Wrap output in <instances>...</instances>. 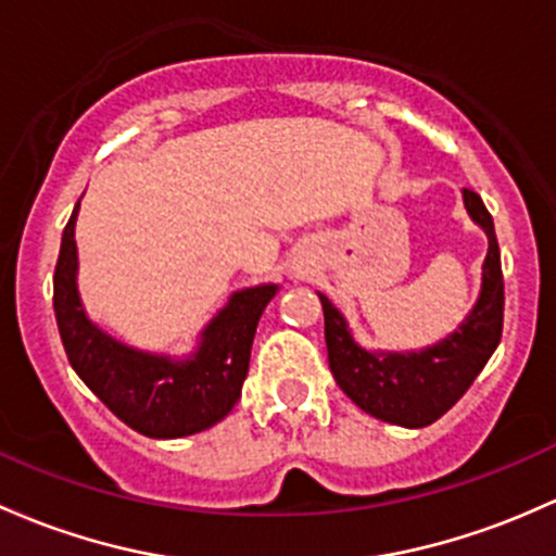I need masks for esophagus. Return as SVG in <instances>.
Masks as SVG:
<instances>
[{
	"label": "esophagus",
	"instance_id": "1",
	"mask_svg": "<svg viewBox=\"0 0 556 556\" xmlns=\"http://www.w3.org/2000/svg\"><path fill=\"white\" fill-rule=\"evenodd\" d=\"M290 271H293V277H298V279L308 277V271H312V261H308V258H295L293 266H290Z\"/></svg>",
	"mask_w": 556,
	"mask_h": 556
}]
</instances>
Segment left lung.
Listing matches in <instances>:
<instances>
[{"mask_svg": "<svg viewBox=\"0 0 556 556\" xmlns=\"http://www.w3.org/2000/svg\"><path fill=\"white\" fill-rule=\"evenodd\" d=\"M466 213L488 233L482 288L458 330L420 352H367L354 341L346 317L319 293L325 312V343L332 378L367 416L386 424L424 429L442 418L488 365L504 330V274L493 218L479 194L464 189Z\"/></svg>", "mask_w": 556, "mask_h": 556, "instance_id": "obj_1", "label": "left lung"}]
</instances>
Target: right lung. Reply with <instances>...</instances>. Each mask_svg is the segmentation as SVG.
<instances>
[{"mask_svg":"<svg viewBox=\"0 0 556 556\" xmlns=\"http://www.w3.org/2000/svg\"><path fill=\"white\" fill-rule=\"evenodd\" d=\"M77 215L79 202L63 229L52 279L58 330L77 376L116 418L154 440H178L224 420L242 394L255 327L279 285L237 290L204 325L191 354L170 356L127 346L92 323L81 306Z\"/></svg>","mask_w":556,"mask_h":556,"instance_id":"add662e5","label":"right lung"}]
</instances>
